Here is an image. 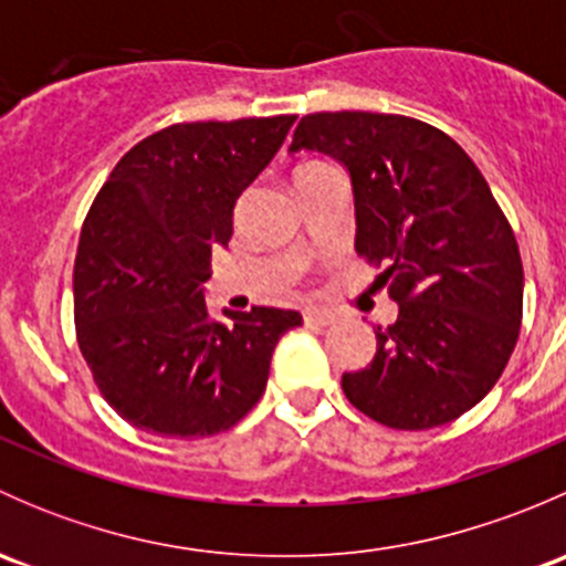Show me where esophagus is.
<instances>
[{
  "mask_svg": "<svg viewBox=\"0 0 566 566\" xmlns=\"http://www.w3.org/2000/svg\"><path fill=\"white\" fill-rule=\"evenodd\" d=\"M334 319H336L334 315H328V312H323V310H306L304 312L306 325H319V328H323V325H331Z\"/></svg>",
  "mask_w": 566,
  "mask_h": 566,
  "instance_id": "34e87169",
  "label": "esophagus"
}]
</instances>
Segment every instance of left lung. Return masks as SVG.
I'll use <instances>...</instances> for the list:
<instances>
[{
	"mask_svg": "<svg viewBox=\"0 0 566 566\" xmlns=\"http://www.w3.org/2000/svg\"><path fill=\"white\" fill-rule=\"evenodd\" d=\"M301 150L345 167L356 251L397 301L342 391L394 430L458 419L501 378L523 315L521 251L488 180L452 136L399 114H306L290 145Z\"/></svg>",
	"mask_w": 566,
	"mask_h": 566,
	"instance_id": "1",
	"label": "left lung"
}]
</instances>
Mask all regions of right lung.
Here are the masks:
<instances>
[{"instance_id":"right-lung-1","label":"right lung","mask_w":566,"mask_h":566,"mask_svg":"<svg viewBox=\"0 0 566 566\" xmlns=\"http://www.w3.org/2000/svg\"><path fill=\"white\" fill-rule=\"evenodd\" d=\"M293 114L169 125L130 147L95 197L73 265L82 356L125 421L205 438L262 397L271 356L298 312L208 315L210 254L232 238L238 197L293 128Z\"/></svg>"}]
</instances>
